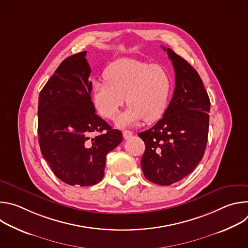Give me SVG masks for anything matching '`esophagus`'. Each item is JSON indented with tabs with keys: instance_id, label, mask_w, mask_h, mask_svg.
Masks as SVG:
<instances>
[{
	"instance_id": "esophagus-1",
	"label": "esophagus",
	"mask_w": 248,
	"mask_h": 248,
	"mask_svg": "<svg viewBox=\"0 0 248 248\" xmlns=\"http://www.w3.org/2000/svg\"><path fill=\"white\" fill-rule=\"evenodd\" d=\"M123 135H124V139H129L132 136V132L130 130H124Z\"/></svg>"
}]
</instances>
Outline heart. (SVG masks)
<instances>
[{
    "label": "heart",
    "instance_id": "heart-1",
    "mask_svg": "<svg viewBox=\"0 0 248 248\" xmlns=\"http://www.w3.org/2000/svg\"><path fill=\"white\" fill-rule=\"evenodd\" d=\"M105 81H95L92 102L100 116L114 121L124 102L128 108L118 119L121 127L159 120L165 113L172 90V78L161 64L133 59L113 62L105 72Z\"/></svg>",
    "mask_w": 248,
    "mask_h": 248
}]
</instances>
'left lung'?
Here are the masks:
<instances>
[{"instance_id":"1","label":"left lung","mask_w":248,"mask_h":248,"mask_svg":"<svg viewBox=\"0 0 248 248\" xmlns=\"http://www.w3.org/2000/svg\"><path fill=\"white\" fill-rule=\"evenodd\" d=\"M175 87L163 118L140 132L145 152L141 158L145 178L170 186L186 178L201 161L208 140L210 99L196 70L170 48Z\"/></svg>"}]
</instances>
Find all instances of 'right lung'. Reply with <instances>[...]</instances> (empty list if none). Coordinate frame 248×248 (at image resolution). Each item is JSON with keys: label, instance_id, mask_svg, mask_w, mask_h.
Masks as SVG:
<instances>
[{"label": "right lung", "instance_id": "add662e5", "mask_svg": "<svg viewBox=\"0 0 248 248\" xmlns=\"http://www.w3.org/2000/svg\"><path fill=\"white\" fill-rule=\"evenodd\" d=\"M85 56L84 51L62 62L38 104L41 153L58 179L79 186L103 179L106 156L123 141L122 131L95 114Z\"/></svg>", "mask_w": 248, "mask_h": 248}]
</instances>
